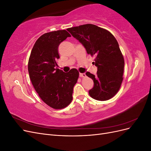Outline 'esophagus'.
Wrapping results in <instances>:
<instances>
[{
    "mask_svg": "<svg viewBox=\"0 0 151 151\" xmlns=\"http://www.w3.org/2000/svg\"><path fill=\"white\" fill-rule=\"evenodd\" d=\"M79 76L81 77H86V75L85 73H79Z\"/></svg>",
    "mask_w": 151,
    "mask_h": 151,
    "instance_id": "esophagus-1",
    "label": "esophagus"
}]
</instances>
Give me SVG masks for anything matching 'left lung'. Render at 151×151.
Returning a JSON list of instances; mask_svg holds the SVG:
<instances>
[{"mask_svg":"<svg viewBox=\"0 0 151 151\" xmlns=\"http://www.w3.org/2000/svg\"><path fill=\"white\" fill-rule=\"evenodd\" d=\"M67 31L83 45L87 53L96 56L93 63L98 67L97 74L86 73L94 82L93 88L89 91L90 96L98 101L111 99L120 88L125 65L116 38L106 29L91 24Z\"/></svg>","mask_w":151,"mask_h":151,"instance_id":"1","label":"left lung"}]
</instances>
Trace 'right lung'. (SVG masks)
<instances>
[{
    "instance_id": "right-lung-1",
    "label": "right lung",
    "mask_w": 151,
    "mask_h": 151,
    "mask_svg": "<svg viewBox=\"0 0 151 151\" xmlns=\"http://www.w3.org/2000/svg\"><path fill=\"white\" fill-rule=\"evenodd\" d=\"M70 36L66 30L43 34L36 40L29 58L32 84L40 98L54 109H62L71 103L73 88L79 77L76 68L65 73L56 67V60L60 58L59 45Z\"/></svg>"
}]
</instances>
